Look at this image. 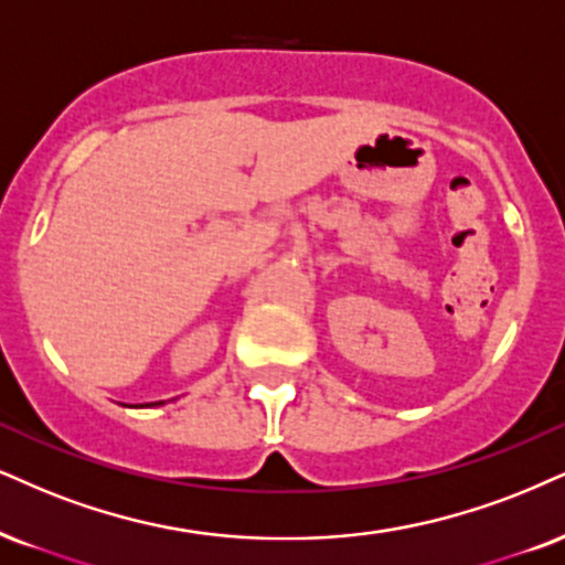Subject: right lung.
I'll list each match as a JSON object with an SVG mask.
<instances>
[{
  "instance_id": "obj_1",
  "label": "right lung",
  "mask_w": 565,
  "mask_h": 565,
  "mask_svg": "<svg viewBox=\"0 0 565 565\" xmlns=\"http://www.w3.org/2000/svg\"><path fill=\"white\" fill-rule=\"evenodd\" d=\"M159 403H162V401H159ZM159 403H146V406H159Z\"/></svg>"
}]
</instances>
